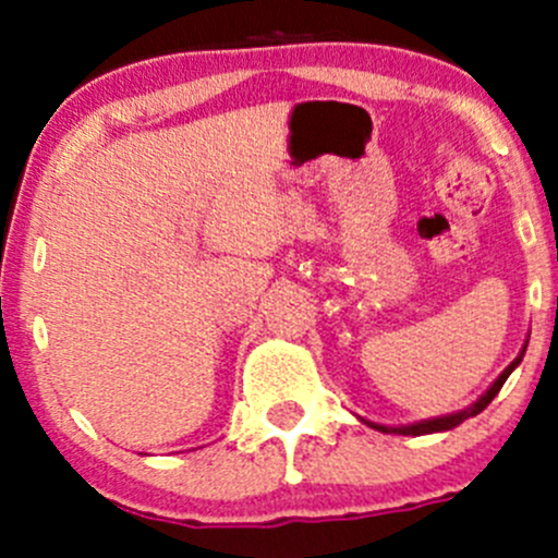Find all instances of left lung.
I'll return each instance as SVG.
<instances>
[{
    "label": "left lung",
    "instance_id": "obj_1",
    "mask_svg": "<svg viewBox=\"0 0 558 558\" xmlns=\"http://www.w3.org/2000/svg\"><path fill=\"white\" fill-rule=\"evenodd\" d=\"M523 351H526V348H523ZM523 351L519 353V356L513 359V362L508 364V369H505V373L499 375L497 380H494L492 388H488V391L483 393V397L477 399L475 404H470V408H466V410H459V413H451V415H440V418L415 421V424H408V426H384V424H373V421H364V424L373 426V429H378V432H388V435H391V432H393V435H413V437H418V435H432V432H448V429H453V426H459L461 421H466V418H472V415L483 413V410H486L488 404H492V399L497 397L499 388H502L505 380L510 378V373H513V369L521 364Z\"/></svg>",
    "mask_w": 558,
    "mask_h": 558
}]
</instances>
